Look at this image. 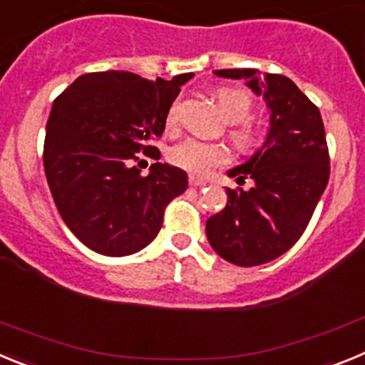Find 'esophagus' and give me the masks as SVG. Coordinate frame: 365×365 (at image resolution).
I'll return each mask as SVG.
<instances>
[{
	"label": "esophagus",
	"instance_id": "obj_1",
	"mask_svg": "<svg viewBox=\"0 0 365 365\" xmlns=\"http://www.w3.org/2000/svg\"><path fill=\"white\" fill-rule=\"evenodd\" d=\"M190 186H193V188H201V186H206V180L202 179H197V177H190Z\"/></svg>",
	"mask_w": 365,
	"mask_h": 365
}]
</instances>
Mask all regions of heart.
<instances>
[{"mask_svg": "<svg viewBox=\"0 0 365 365\" xmlns=\"http://www.w3.org/2000/svg\"><path fill=\"white\" fill-rule=\"evenodd\" d=\"M215 100H217V106L222 115L230 122H235V128L232 131L235 140L245 144V146L256 143V128L250 122L245 120L250 109H252L250 95L247 91H241V89L222 87V89L215 91ZM177 120H179V106L173 104L166 115V125L172 130L177 125ZM168 157L175 166L182 168V170L193 173V175L205 177L210 173L212 168L227 164L228 159H230V153H228V148L225 144L205 143L201 138L190 137L175 144L170 150Z\"/></svg>", "mask_w": 365, "mask_h": 365, "instance_id": "1", "label": "heart"}]
</instances>
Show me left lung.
Wrapping results in <instances>:
<instances>
[{"mask_svg":"<svg viewBox=\"0 0 365 365\" xmlns=\"http://www.w3.org/2000/svg\"><path fill=\"white\" fill-rule=\"evenodd\" d=\"M215 76L245 80L263 96L270 125L263 146L228 170L237 185L227 188V206L206 221L212 248L240 267L263 265L285 254L307 228L329 180V150L320 109L283 74L221 69Z\"/></svg>","mask_w":365,"mask_h":365,"instance_id":"8db88e82","label":"left lung"}]
</instances>
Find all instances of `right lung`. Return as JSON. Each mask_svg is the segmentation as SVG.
I'll return each mask as SVG.
<instances>
[{"label":"right lung","instance_id":"add662e5","mask_svg":"<svg viewBox=\"0 0 365 365\" xmlns=\"http://www.w3.org/2000/svg\"><path fill=\"white\" fill-rule=\"evenodd\" d=\"M192 76L151 82L130 71L87 73L54 100L45 175L63 222L87 248L111 257L143 250L159 234L168 202L188 188L180 168L155 163L143 177L131 163L138 151H157L151 140L164 133Z\"/></svg>","mask_w":365,"mask_h":365}]
</instances>
